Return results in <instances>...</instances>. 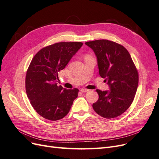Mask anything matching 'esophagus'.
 Instances as JSON below:
<instances>
[{
  "instance_id": "1",
  "label": "esophagus",
  "mask_w": 159,
  "mask_h": 159,
  "mask_svg": "<svg viewBox=\"0 0 159 159\" xmlns=\"http://www.w3.org/2000/svg\"><path fill=\"white\" fill-rule=\"evenodd\" d=\"M80 91H81V92H88V91L89 90H88V89H87L82 88V89H80Z\"/></svg>"
}]
</instances>
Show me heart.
I'll list each match as a JSON object with an SVG mask.
<instances>
[{
	"label": "heart",
	"mask_w": 159,
	"mask_h": 159,
	"mask_svg": "<svg viewBox=\"0 0 159 159\" xmlns=\"http://www.w3.org/2000/svg\"><path fill=\"white\" fill-rule=\"evenodd\" d=\"M88 56V55H86V56Z\"/></svg>",
	"instance_id": "b5f03b06"
}]
</instances>
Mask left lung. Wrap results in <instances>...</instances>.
<instances>
[{
	"label": "left lung",
	"instance_id": "1",
	"mask_svg": "<svg viewBox=\"0 0 159 159\" xmlns=\"http://www.w3.org/2000/svg\"><path fill=\"white\" fill-rule=\"evenodd\" d=\"M85 44L95 52L99 75L106 79L111 89L96 90L99 99L92 107L104 118L117 117L133 102L139 84L137 69L127 50L118 43L103 39Z\"/></svg>",
	"mask_w": 159,
	"mask_h": 159
}]
</instances>
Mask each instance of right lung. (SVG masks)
Instances as JSON below:
<instances>
[{
	"instance_id": "right-lung-1",
	"label": "right lung",
	"mask_w": 159,
	"mask_h": 159,
	"mask_svg": "<svg viewBox=\"0 0 159 159\" xmlns=\"http://www.w3.org/2000/svg\"><path fill=\"white\" fill-rule=\"evenodd\" d=\"M83 45L82 42H57L43 48L34 56L26 75V91L33 108L50 121L64 118L70 111L79 89L57 85L58 72Z\"/></svg>"
}]
</instances>
